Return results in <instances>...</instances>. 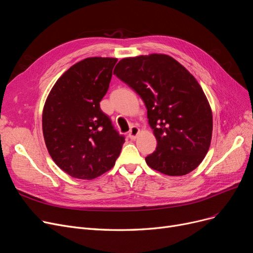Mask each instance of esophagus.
Wrapping results in <instances>:
<instances>
[{
    "label": "esophagus",
    "mask_w": 253,
    "mask_h": 253,
    "mask_svg": "<svg viewBox=\"0 0 253 253\" xmlns=\"http://www.w3.org/2000/svg\"><path fill=\"white\" fill-rule=\"evenodd\" d=\"M138 133H139V129H138V127H136V126H132V127H131V129H130V131H129V133H128V136H129V138H130V139H136V137H137Z\"/></svg>",
    "instance_id": "1"
}]
</instances>
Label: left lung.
<instances>
[{"mask_svg": "<svg viewBox=\"0 0 253 253\" xmlns=\"http://www.w3.org/2000/svg\"><path fill=\"white\" fill-rule=\"evenodd\" d=\"M143 100L157 138L147 164L179 176L198 167L212 135V113L204 92L190 72L165 54L123 58L114 70Z\"/></svg>", "mask_w": 253, "mask_h": 253, "instance_id": "left-lung-1", "label": "left lung"}]
</instances>
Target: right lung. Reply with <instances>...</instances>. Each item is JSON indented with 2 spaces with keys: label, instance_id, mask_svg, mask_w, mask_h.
<instances>
[{
  "label": "right lung",
  "instance_id": "right-lung-1",
  "mask_svg": "<svg viewBox=\"0 0 253 253\" xmlns=\"http://www.w3.org/2000/svg\"><path fill=\"white\" fill-rule=\"evenodd\" d=\"M117 61L109 57L79 61L57 80L45 102L42 126L47 150L75 178L90 180L109 171L125 142L99 105Z\"/></svg>",
  "mask_w": 253,
  "mask_h": 253
}]
</instances>
